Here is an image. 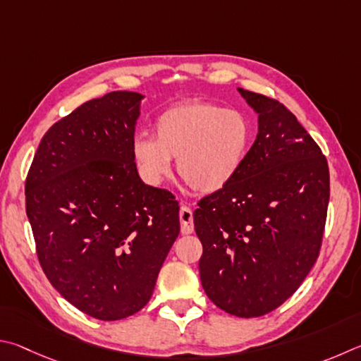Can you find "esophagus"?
<instances>
[{
	"label": "esophagus",
	"mask_w": 361,
	"mask_h": 361,
	"mask_svg": "<svg viewBox=\"0 0 361 361\" xmlns=\"http://www.w3.org/2000/svg\"><path fill=\"white\" fill-rule=\"evenodd\" d=\"M179 220H180V233L182 235H190L193 233V212L188 206L182 204L179 211Z\"/></svg>",
	"instance_id": "1"
}]
</instances>
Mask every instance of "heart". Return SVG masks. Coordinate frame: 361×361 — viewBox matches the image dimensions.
Masks as SVG:
<instances>
[{
	"instance_id": "b5f03b06",
	"label": "heart",
	"mask_w": 361,
	"mask_h": 361,
	"mask_svg": "<svg viewBox=\"0 0 361 361\" xmlns=\"http://www.w3.org/2000/svg\"><path fill=\"white\" fill-rule=\"evenodd\" d=\"M155 137L137 135L133 158L149 184H160L177 158L180 179L198 193L222 190L239 174L252 145V125L243 112L188 101L164 109Z\"/></svg>"
}]
</instances>
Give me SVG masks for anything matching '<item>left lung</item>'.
I'll return each instance as SVG.
<instances>
[{
	"mask_svg": "<svg viewBox=\"0 0 361 361\" xmlns=\"http://www.w3.org/2000/svg\"><path fill=\"white\" fill-rule=\"evenodd\" d=\"M238 90L258 114V135L235 179L200 201L193 224L206 295L222 311L250 319L287 301L317 260L330 171L286 106Z\"/></svg>",
	"mask_w": 361,
	"mask_h": 361,
	"instance_id": "left-lung-1",
	"label": "left lung"
}]
</instances>
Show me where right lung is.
Wrapping results in <instances>:
<instances>
[{"label": "right lung", "instance_id": "1", "mask_svg": "<svg viewBox=\"0 0 361 361\" xmlns=\"http://www.w3.org/2000/svg\"><path fill=\"white\" fill-rule=\"evenodd\" d=\"M142 98L111 92L59 120L25 182L42 271L63 298L99 320L147 305L180 231L174 195L144 184L133 158Z\"/></svg>", "mask_w": 361, "mask_h": 361}]
</instances>
